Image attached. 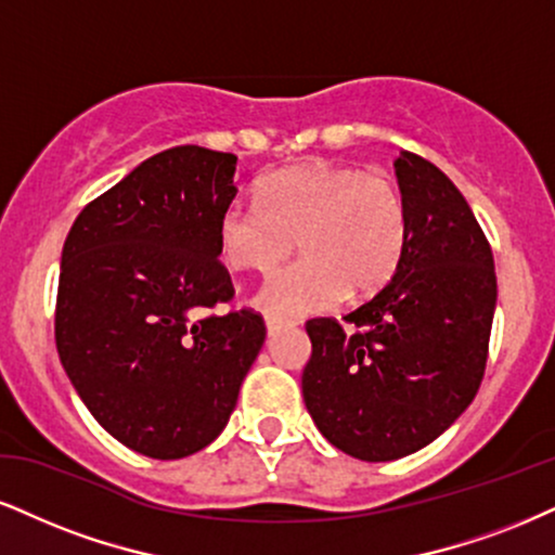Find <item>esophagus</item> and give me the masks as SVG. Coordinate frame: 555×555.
<instances>
[{
	"instance_id": "1",
	"label": "esophagus",
	"mask_w": 555,
	"mask_h": 555,
	"mask_svg": "<svg viewBox=\"0 0 555 555\" xmlns=\"http://www.w3.org/2000/svg\"><path fill=\"white\" fill-rule=\"evenodd\" d=\"M285 326H291L288 321H280V319H267V334H270V337H278V334L283 332Z\"/></svg>"
}]
</instances>
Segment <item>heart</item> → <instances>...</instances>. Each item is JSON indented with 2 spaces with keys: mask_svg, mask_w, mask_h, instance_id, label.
Masks as SVG:
<instances>
[{
  "mask_svg": "<svg viewBox=\"0 0 555 555\" xmlns=\"http://www.w3.org/2000/svg\"><path fill=\"white\" fill-rule=\"evenodd\" d=\"M218 255L234 270L267 272L296 249L304 259L259 285L270 319L330 311L350 291L371 298L391 283L409 246V214L386 172L311 162L257 184V203L231 201L216 223Z\"/></svg>",
  "mask_w": 555,
  "mask_h": 555,
  "instance_id": "b5f03b06",
  "label": "heart"
}]
</instances>
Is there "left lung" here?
<instances>
[{
  "label": "left lung",
  "mask_w": 555,
  "mask_h": 555,
  "mask_svg": "<svg viewBox=\"0 0 555 555\" xmlns=\"http://www.w3.org/2000/svg\"><path fill=\"white\" fill-rule=\"evenodd\" d=\"M409 246L386 288L345 321L311 319L304 401L319 433L367 463L437 440L468 409L487 371L496 272L461 190L433 162H393Z\"/></svg>",
  "instance_id": "obj_1"
}]
</instances>
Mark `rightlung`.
Instances as JSON below:
<instances>
[{"instance_id": "add662e5", "label": "right lung", "mask_w": 555, "mask_h": 555, "mask_svg": "<svg viewBox=\"0 0 555 555\" xmlns=\"http://www.w3.org/2000/svg\"><path fill=\"white\" fill-rule=\"evenodd\" d=\"M234 172V154L167 149L94 197L61 251V365L94 420L156 461L221 435L264 345L251 309L203 313L234 298L216 242Z\"/></svg>"}]
</instances>
